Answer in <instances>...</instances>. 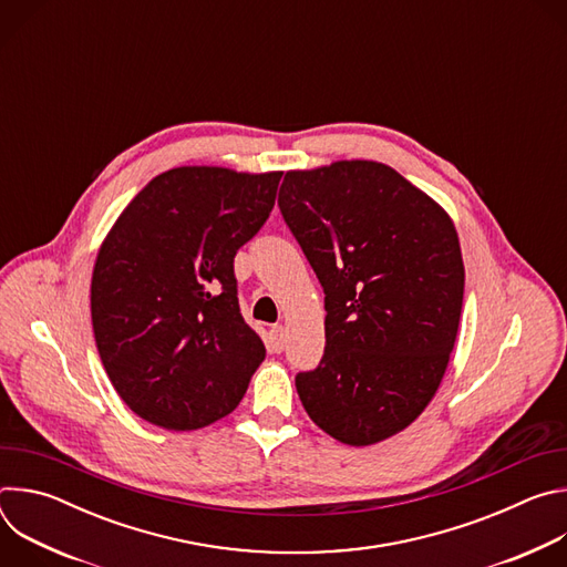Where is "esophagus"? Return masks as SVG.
Instances as JSON below:
<instances>
[{
	"label": "esophagus",
	"mask_w": 567,
	"mask_h": 567,
	"mask_svg": "<svg viewBox=\"0 0 567 567\" xmlns=\"http://www.w3.org/2000/svg\"><path fill=\"white\" fill-rule=\"evenodd\" d=\"M285 339H287V330L282 326H274L271 328V350L274 352H282Z\"/></svg>",
	"instance_id": "obj_1"
}]
</instances>
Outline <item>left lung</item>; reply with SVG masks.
<instances>
[{
	"mask_svg": "<svg viewBox=\"0 0 567 567\" xmlns=\"http://www.w3.org/2000/svg\"><path fill=\"white\" fill-rule=\"evenodd\" d=\"M280 213L326 291V354L296 374L311 422L350 446L411 426L446 372L464 262L449 213L377 161L289 171Z\"/></svg>",
	"mask_w": 567,
	"mask_h": 567,
	"instance_id": "left-lung-1",
	"label": "left lung"
}]
</instances>
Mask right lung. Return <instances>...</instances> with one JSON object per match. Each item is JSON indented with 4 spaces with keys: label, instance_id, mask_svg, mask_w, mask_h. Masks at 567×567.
Masks as SVG:
<instances>
[{
    "label": "right lung",
    "instance_id": "add662e5",
    "mask_svg": "<svg viewBox=\"0 0 567 567\" xmlns=\"http://www.w3.org/2000/svg\"><path fill=\"white\" fill-rule=\"evenodd\" d=\"M282 173L182 166L154 177L103 239L92 326L127 406L168 431L237 409L265 361L239 313L233 258L262 228Z\"/></svg>",
    "mask_w": 567,
    "mask_h": 567
}]
</instances>
